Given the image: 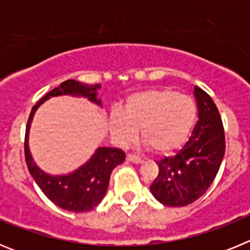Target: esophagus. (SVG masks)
Returning a JSON list of instances; mask_svg holds the SVG:
<instances>
[{"mask_svg":"<svg viewBox=\"0 0 250 250\" xmlns=\"http://www.w3.org/2000/svg\"><path fill=\"white\" fill-rule=\"evenodd\" d=\"M126 160L130 163H134V164H141L143 163V159L139 158L138 155H134V154H127Z\"/></svg>","mask_w":250,"mask_h":250,"instance_id":"1","label":"esophagus"}]
</instances>
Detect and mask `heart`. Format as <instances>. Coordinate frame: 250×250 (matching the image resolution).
Instances as JSON below:
<instances>
[{
  "label": "heart",
  "mask_w": 250,
  "mask_h": 250,
  "mask_svg": "<svg viewBox=\"0 0 250 250\" xmlns=\"http://www.w3.org/2000/svg\"><path fill=\"white\" fill-rule=\"evenodd\" d=\"M196 120L193 99L170 89H150L127 96L123 110L110 114L111 136L119 144L134 141L140 129L141 140L159 155L182 146Z\"/></svg>",
  "instance_id": "obj_1"
}]
</instances>
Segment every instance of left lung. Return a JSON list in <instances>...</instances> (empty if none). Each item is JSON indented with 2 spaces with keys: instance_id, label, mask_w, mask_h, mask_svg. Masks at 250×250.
Segmentation results:
<instances>
[{
  "instance_id": "1",
  "label": "left lung",
  "mask_w": 250,
  "mask_h": 250,
  "mask_svg": "<svg viewBox=\"0 0 250 250\" xmlns=\"http://www.w3.org/2000/svg\"><path fill=\"white\" fill-rule=\"evenodd\" d=\"M198 116L191 136L174 156L156 164L159 174L150 185L155 199L167 207L198 200L214 182L225 152V136L218 107L204 90L194 87Z\"/></svg>"
}]
</instances>
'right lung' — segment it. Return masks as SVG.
<instances>
[{
    "label": "right lung",
    "instance_id": "1",
    "mask_svg": "<svg viewBox=\"0 0 250 250\" xmlns=\"http://www.w3.org/2000/svg\"><path fill=\"white\" fill-rule=\"evenodd\" d=\"M100 85H86L75 80H66L54 90L43 96L32 107L28 116L25 134V159L28 171L35 182L51 202L65 210L83 213L98 207L105 196L110 175L115 167L125 160V152L118 147H99L94 155L83 167L66 175H50L40 169L31 155L28 147V132L35 112L39 106L54 96L72 95L87 98L91 103L101 106V100L98 98Z\"/></svg>",
    "mask_w": 250,
    "mask_h": 250
}]
</instances>
